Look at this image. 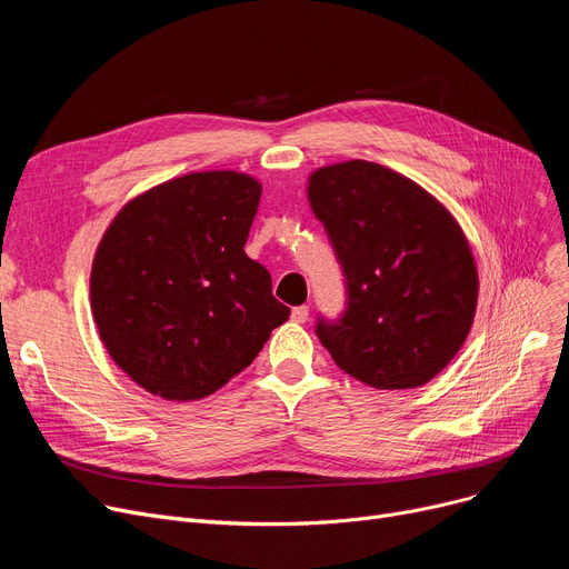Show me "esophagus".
Returning a JSON list of instances; mask_svg holds the SVG:
<instances>
[{
  "mask_svg": "<svg viewBox=\"0 0 569 569\" xmlns=\"http://www.w3.org/2000/svg\"><path fill=\"white\" fill-rule=\"evenodd\" d=\"M290 316H292V320H295V322H307V318H309V307H307V305H302V307H295Z\"/></svg>",
  "mask_w": 569,
  "mask_h": 569,
  "instance_id": "obj_1",
  "label": "esophagus"
}]
</instances>
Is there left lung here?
<instances>
[{
    "instance_id": "left-lung-1",
    "label": "left lung",
    "mask_w": 569,
    "mask_h": 569,
    "mask_svg": "<svg viewBox=\"0 0 569 569\" xmlns=\"http://www.w3.org/2000/svg\"><path fill=\"white\" fill-rule=\"evenodd\" d=\"M309 202L346 281L343 313L318 316L320 343L376 390L429 382L463 346L477 307L459 223L412 179L360 159L316 170Z\"/></svg>"
}]
</instances>
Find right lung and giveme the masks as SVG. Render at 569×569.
Instances as JSON below:
<instances>
[{
    "mask_svg": "<svg viewBox=\"0 0 569 569\" xmlns=\"http://www.w3.org/2000/svg\"><path fill=\"white\" fill-rule=\"evenodd\" d=\"M260 184L191 172L133 198L92 264V313L114 365L168 401L209 397L247 369L290 309L244 253Z\"/></svg>",
    "mask_w": 569,
    "mask_h": 569,
    "instance_id": "obj_1",
    "label": "right lung"
}]
</instances>
